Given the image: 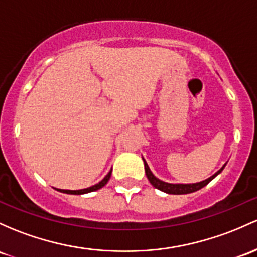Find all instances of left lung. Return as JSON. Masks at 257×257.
<instances>
[{
    "instance_id": "1",
    "label": "left lung",
    "mask_w": 257,
    "mask_h": 257,
    "mask_svg": "<svg viewBox=\"0 0 257 257\" xmlns=\"http://www.w3.org/2000/svg\"><path fill=\"white\" fill-rule=\"evenodd\" d=\"M143 161H144V167H145V173H146V177H148L149 182H150L155 188L159 189V190L163 191V193H166V194H172V195H183V194H190V193H194V191L200 190L201 188L206 187L211 180L215 179L216 177L218 176L222 171H223V168L225 166L224 165L221 170L217 171L213 176L210 177V178L202 180V182L190 183V184H180V183H178V184H173V183L163 182V180L157 178V177L151 172L150 167H149V165L146 163V161L144 157H143Z\"/></svg>"
}]
</instances>
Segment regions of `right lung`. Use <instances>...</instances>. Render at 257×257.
<instances>
[{
  "label": "right lung",
  "instance_id": "1",
  "mask_svg": "<svg viewBox=\"0 0 257 257\" xmlns=\"http://www.w3.org/2000/svg\"><path fill=\"white\" fill-rule=\"evenodd\" d=\"M111 174H112V170L107 173V176L102 180H101V182H98L97 184L92 185V187H89L86 189H80V190H64V189H57V190L61 191V193H64V194H72V195H83V194L91 193V191H96V190H98V189L105 187V185L107 184V182H108L109 178H111Z\"/></svg>",
  "mask_w": 257,
  "mask_h": 257
}]
</instances>
